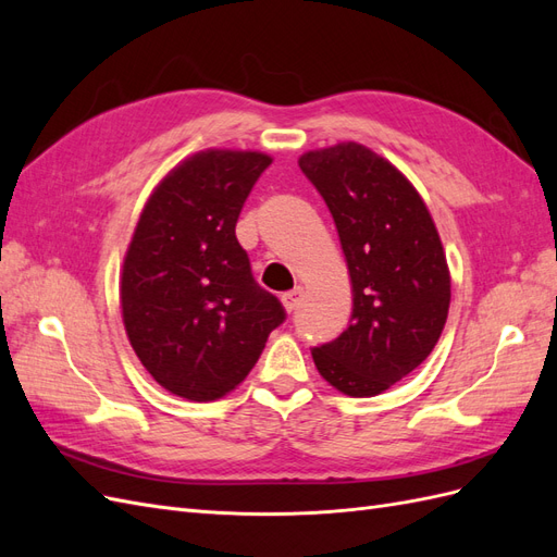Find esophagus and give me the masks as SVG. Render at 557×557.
<instances>
[{"instance_id": "esophagus-1", "label": "esophagus", "mask_w": 557, "mask_h": 557, "mask_svg": "<svg viewBox=\"0 0 557 557\" xmlns=\"http://www.w3.org/2000/svg\"><path fill=\"white\" fill-rule=\"evenodd\" d=\"M301 297H305V288H301V285H297L295 290H290V293H283L281 295V301H283V309L285 311H295L297 307H299V301H301Z\"/></svg>"}]
</instances>
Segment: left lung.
I'll use <instances>...</instances> for the list:
<instances>
[{"mask_svg": "<svg viewBox=\"0 0 557 557\" xmlns=\"http://www.w3.org/2000/svg\"><path fill=\"white\" fill-rule=\"evenodd\" d=\"M339 232L350 325L313 348L315 369L348 397L385 393L425 362L444 332L450 272L423 197L372 148L342 141L299 156Z\"/></svg>", "mask_w": 557, "mask_h": 557, "instance_id": "obj_1", "label": "left lung"}]
</instances>
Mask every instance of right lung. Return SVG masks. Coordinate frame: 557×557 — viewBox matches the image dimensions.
Instances as JSON below:
<instances>
[{
    "instance_id": "add662e5",
    "label": "right lung",
    "mask_w": 557,
    "mask_h": 557,
    "mask_svg": "<svg viewBox=\"0 0 557 557\" xmlns=\"http://www.w3.org/2000/svg\"><path fill=\"white\" fill-rule=\"evenodd\" d=\"M269 164L260 150H199L156 185L134 227L121 272L123 325L146 372L176 397L232 393L285 318L234 234Z\"/></svg>"
}]
</instances>
